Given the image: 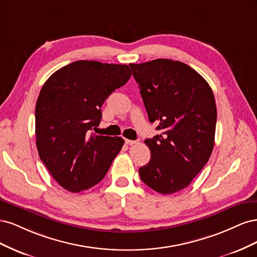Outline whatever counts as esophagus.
Masks as SVG:
<instances>
[{
  "instance_id": "1",
  "label": "esophagus",
  "mask_w": 257,
  "mask_h": 257,
  "mask_svg": "<svg viewBox=\"0 0 257 257\" xmlns=\"http://www.w3.org/2000/svg\"><path fill=\"white\" fill-rule=\"evenodd\" d=\"M136 143H137L136 141H131V139H125V144H126V145H130V146L134 145V144H136Z\"/></svg>"
}]
</instances>
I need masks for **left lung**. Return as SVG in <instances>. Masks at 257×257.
<instances>
[{
	"mask_svg": "<svg viewBox=\"0 0 257 257\" xmlns=\"http://www.w3.org/2000/svg\"><path fill=\"white\" fill-rule=\"evenodd\" d=\"M130 66L148 118L161 131L145 141L151 160L139 168V176L164 195L181 191L203 169L213 150V92L195 69L182 62L157 59Z\"/></svg>",
	"mask_w": 257,
	"mask_h": 257,
	"instance_id": "left-lung-1",
	"label": "left lung"
}]
</instances>
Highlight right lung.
Masks as SVG:
<instances>
[{
	"label": "right lung",
	"mask_w": 257,
	"mask_h": 257,
	"mask_svg": "<svg viewBox=\"0 0 257 257\" xmlns=\"http://www.w3.org/2000/svg\"><path fill=\"white\" fill-rule=\"evenodd\" d=\"M131 76L127 65L81 60L58 69L44 83L35 107L36 147L63 189L78 193L102 181L122 149L121 137L90 132L99 125L105 99Z\"/></svg>",
	"instance_id": "add662e5"
}]
</instances>
